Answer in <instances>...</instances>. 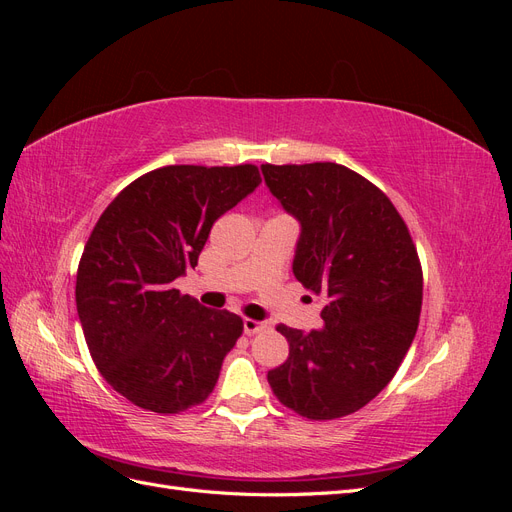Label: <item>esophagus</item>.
I'll return each mask as SVG.
<instances>
[{
	"mask_svg": "<svg viewBox=\"0 0 512 512\" xmlns=\"http://www.w3.org/2000/svg\"><path fill=\"white\" fill-rule=\"evenodd\" d=\"M269 329V322L267 320H252V318H245L243 320V333L245 335H256L260 331H267Z\"/></svg>",
	"mask_w": 512,
	"mask_h": 512,
	"instance_id": "1",
	"label": "esophagus"
}]
</instances>
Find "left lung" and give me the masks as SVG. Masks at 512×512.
I'll list each match as a JSON object with an SVG mask.
<instances>
[{
	"instance_id": "obj_1",
	"label": "left lung",
	"mask_w": 512,
	"mask_h": 512,
	"mask_svg": "<svg viewBox=\"0 0 512 512\" xmlns=\"http://www.w3.org/2000/svg\"><path fill=\"white\" fill-rule=\"evenodd\" d=\"M260 168L301 224L292 273L324 301V327H277L290 354L267 380L286 408L331 421L367 406L404 361L421 318V262L391 200L354 170L335 162Z\"/></svg>"
}]
</instances>
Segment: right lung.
<instances>
[{
  "mask_svg": "<svg viewBox=\"0 0 512 512\" xmlns=\"http://www.w3.org/2000/svg\"><path fill=\"white\" fill-rule=\"evenodd\" d=\"M254 164L164 166L104 209L76 273L91 359L134 406L177 414L203 404L243 320L173 288L198 265L213 222L260 185Z\"/></svg>",
  "mask_w": 512,
  "mask_h": 512,
  "instance_id": "obj_1",
  "label": "right lung"
}]
</instances>
